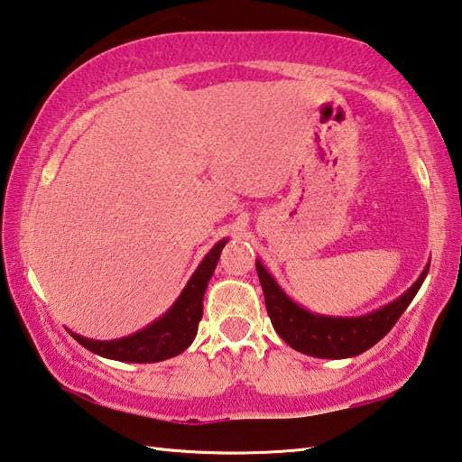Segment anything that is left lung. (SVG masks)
Returning a JSON list of instances; mask_svg holds the SVG:
<instances>
[{"mask_svg":"<svg viewBox=\"0 0 462 462\" xmlns=\"http://www.w3.org/2000/svg\"><path fill=\"white\" fill-rule=\"evenodd\" d=\"M428 268L430 265H426L411 288L379 310L363 314V317H325V314L309 312L290 300L284 290L270 276V272L263 268V263L260 260L255 262L257 276L263 288L265 309L276 333L292 349L320 359L355 357L382 341L414 300Z\"/></svg>","mask_w":462,"mask_h":462,"instance_id":"8db88e82","label":"left lung"}]
</instances>
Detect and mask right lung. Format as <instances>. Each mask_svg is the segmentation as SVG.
<instances>
[{"mask_svg":"<svg viewBox=\"0 0 462 462\" xmlns=\"http://www.w3.org/2000/svg\"><path fill=\"white\" fill-rule=\"evenodd\" d=\"M225 244L226 239L215 244L197 272L192 273L178 300L170 306L164 317L153 320L150 327L129 337L116 338V341H93V338L70 333L72 338H77L91 353L125 363H158L180 355L197 337L199 322L202 319V296H205L207 284L213 276Z\"/></svg>","mask_w":462,"mask_h":462,"instance_id":"1","label":"right lung"}]
</instances>
